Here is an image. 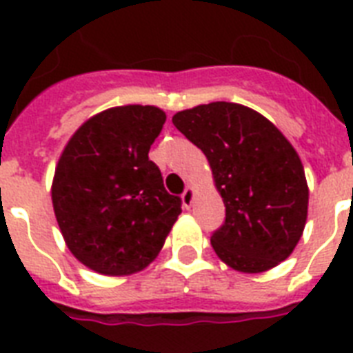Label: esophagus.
Here are the masks:
<instances>
[{"label": "esophagus", "instance_id": "obj_1", "mask_svg": "<svg viewBox=\"0 0 353 353\" xmlns=\"http://www.w3.org/2000/svg\"><path fill=\"white\" fill-rule=\"evenodd\" d=\"M194 196H196V190H194V187L185 188V192H183V196H181V203L185 209H190V207H192Z\"/></svg>", "mask_w": 353, "mask_h": 353}]
</instances>
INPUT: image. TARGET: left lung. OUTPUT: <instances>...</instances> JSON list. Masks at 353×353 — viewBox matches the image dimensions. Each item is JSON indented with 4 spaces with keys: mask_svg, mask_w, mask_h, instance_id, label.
I'll use <instances>...</instances> for the list:
<instances>
[{
    "mask_svg": "<svg viewBox=\"0 0 353 353\" xmlns=\"http://www.w3.org/2000/svg\"><path fill=\"white\" fill-rule=\"evenodd\" d=\"M174 126L209 161L225 223L210 236L221 262L263 273L290 256L307 218L306 174L293 144L262 113L236 102L177 112Z\"/></svg>",
    "mask_w": 353,
    "mask_h": 353,
    "instance_id": "left-lung-1",
    "label": "left lung"
}]
</instances>
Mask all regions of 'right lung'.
Instances as JSON below:
<instances>
[{"label": "right lung", "mask_w": 353, "mask_h": 353, "mask_svg": "<svg viewBox=\"0 0 353 353\" xmlns=\"http://www.w3.org/2000/svg\"><path fill=\"white\" fill-rule=\"evenodd\" d=\"M165 121L157 106L110 108L63 146L52 209L68 249L95 273L128 276L148 268L181 214V199L166 192L148 159Z\"/></svg>", "instance_id": "1"}]
</instances>
